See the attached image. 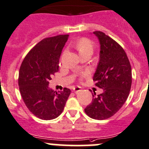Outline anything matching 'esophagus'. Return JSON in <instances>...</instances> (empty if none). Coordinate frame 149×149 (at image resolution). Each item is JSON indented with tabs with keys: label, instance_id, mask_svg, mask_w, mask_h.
Wrapping results in <instances>:
<instances>
[{
	"label": "esophagus",
	"instance_id": "1",
	"mask_svg": "<svg viewBox=\"0 0 149 149\" xmlns=\"http://www.w3.org/2000/svg\"><path fill=\"white\" fill-rule=\"evenodd\" d=\"M73 91H74V92L76 94V93H78V92H79V91H81V87H79V86H76V87H73Z\"/></svg>",
	"mask_w": 149,
	"mask_h": 149
}]
</instances>
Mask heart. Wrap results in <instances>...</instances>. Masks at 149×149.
I'll use <instances>...</instances> for the list:
<instances>
[{"mask_svg":"<svg viewBox=\"0 0 149 149\" xmlns=\"http://www.w3.org/2000/svg\"><path fill=\"white\" fill-rule=\"evenodd\" d=\"M75 47L76 49L79 50V53H83V52H86V51H92L93 52V43L90 40L87 38H81L77 41V42L75 44ZM88 72L85 71L81 73V79L84 77H86L88 76Z\"/></svg>","mask_w":149,"mask_h":149,"instance_id":"b5f03b06","label":"heart"}]
</instances>
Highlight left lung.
Segmentation results:
<instances>
[{
  "label": "left lung",
  "instance_id": "left-lung-1",
  "mask_svg": "<svg viewBox=\"0 0 149 149\" xmlns=\"http://www.w3.org/2000/svg\"><path fill=\"white\" fill-rule=\"evenodd\" d=\"M100 43V61L93 77L103 92L93 95L84 109L91 118L99 120L113 116L127 100L132 84L131 65L123 48L100 31H94Z\"/></svg>",
  "mask_w": 149,
  "mask_h": 149
}]
</instances>
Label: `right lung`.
Masks as SVG:
<instances>
[{"label": "right lung", "mask_w": 149, "mask_h": 149, "mask_svg": "<svg viewBox=\"0 0 149 149\" xmlns=\"http://www.w3.org/2000/svg\"><path fill=\"white\" fill-rule=\"evenodd\" d=\"M68 34L43 39L24 59L19 73L21 95L29 110L45 120L58 118L70 94L69 88L56 91L49 88V80L59 70V59Z\"/></svg>", "instance_id": "right-lung-1"}]
</instances>
